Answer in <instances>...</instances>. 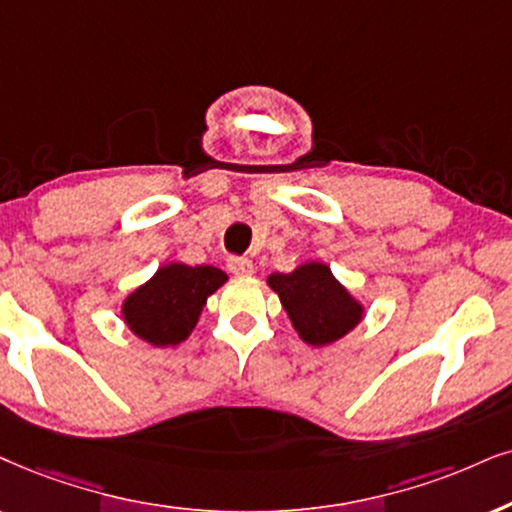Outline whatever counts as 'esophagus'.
<instances>
[{"instance_id": "obj_1", "label": "esophagus", "mask_w": 512, "mask_h": 512, "mask_svg": "<svg viewBox=\"0 0 512 512\" xmlns=\"http://www.w3.org/2000/svg\"><path fill=\"white\" fill-rule=\"evenodd\" d=\"M226 267H229V271L234 276H252L255 274V264H252L250 260H245V257H231L229 262H226Z\"/></svg>"}]
</instances>
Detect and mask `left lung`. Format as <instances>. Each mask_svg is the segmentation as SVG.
Returning a JSON list of instances; mask_svg holds the SVG:
<instances>
[{"label": "left lung", "instance_id": "obj_1", "mask_svg": "<svg viewBox=\"0 0 512 512\" xmlns=\"http://www.w3.org/2000/svg\"><path fill=\"white\" fill-rule=\"evenodd\" d=\"M267 286L278 295L300 340L312 347L335 345L364 321V302L319 260L302 262L290 274H269Z\"/></svg>", "mask_w": 512, "mask_h": 512}]
</instances>
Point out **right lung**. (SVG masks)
<instances>
[{
	"label": "right lung",
	"mask_w": 512,
	"mask_h": 512,
	"mask_svg": "<svg viewBox=\"0 0 512 512\" xmlns=\"http://www.w3.org/2000/svg\"><path fill=\"white\" fill-rule=\"evenodd\" d=\"M226 281L229 276L210 264H163L122 300V321L146 345L177 347L189 340L208 297Z\"/></svg>",
	"instance_id": "obj_1"
}]
</instances>
